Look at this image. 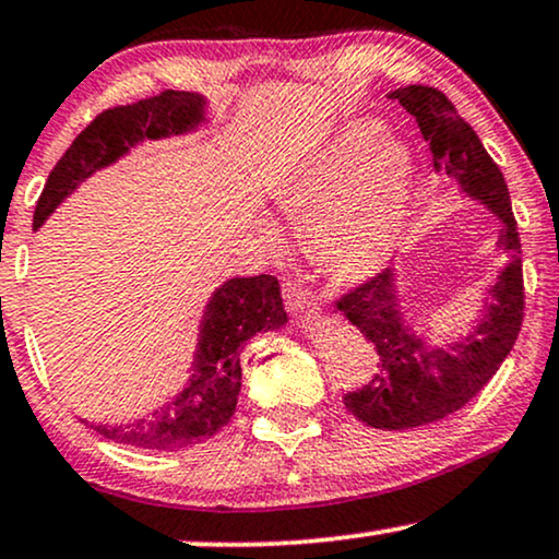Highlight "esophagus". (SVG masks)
Segmentation results:
<instances>
[{
	"mask_svg": "<svg viewBox=\"0 0 559 559\" xmlns=\"http://www.w3.org/2000/svg\"><path fill=\"white\" fill-rule=\"evenodd\" d=\"M284 301H286L288 312L296 314V317H301V314H307V312H314V304L309 301V296L304 294L299 286L292 284V281H288V284H284Z\"/></svg>",
	"mask_w": 559,
	"mask_h": 559,
	"instance_id": "34e87169",
	"label": "esophagus"
}]
</instances>
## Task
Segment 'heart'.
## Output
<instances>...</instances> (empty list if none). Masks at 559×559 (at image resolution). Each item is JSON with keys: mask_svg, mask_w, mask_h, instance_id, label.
Returning a JSON list of instances; mask_svg holds the SVG:
<instances>
[{"mask_svg": "<svg viewBox=\"0 0 559 559\" xmlns=\"http://www.w3.org/2000/svg\"><path fill=\"white\" fill-rule=\"evenodd\" d=\"M415 157L373 118L350 121L273 190V206L301 229L304 250L337 286L381 273L405 227ZM267 247L278 250L275 235Z\"/></svg>", "mask_w": 559, "mask_h": 559, "instance_id": "b5f03b06", "label": "heart"}]
</instances>
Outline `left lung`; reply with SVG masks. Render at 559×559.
<instances>
[{
    "instance_id": "1",
    "label": "left lung",
    "mask_w": 559,
    "mask_h": 559,
    "mask_svg": "<svg viewBox=\"0 0 559 559\" xmlns=\"http://www.w3.org/2000/svg\"><path fill=\"white\" fill-rule=\"evenodd\" d=\"M418 121L433 154L436 173L456 180L459 190L498 218V247L508 252L496 284L483 292L477 322L447 345H433L402 312L394 267L366 281L337 301L345 320L379 356V371L343 405L371 428L409 430L443 420L462 409L492 379L511 353L524 320L521 242L511 195L500 167L485 152L472 126L443 92L409 84L392 92Z\"/></svg>"
}]
</instances>
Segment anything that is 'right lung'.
Returning a JSON list of instances; mask_svg holds the SVG:
<instances>
[{
	"label": "right lung",
	"instance_id": "1",
	"mask_svg": "<svg viewBox=\"0 0 559 559\" xmlns=\"http://www.w3.org/2000/svg\"><path fill=\"white\" fill-rule=\"evenodd\" d=\"M209 100L198 92L165 90L133 105L110 108L72 141L48 175L33 214L38 231L56 209L97 169L116 165L141 141L186 136L209 123ZM288 322L281 286L273 275L229 278L214 288L198 324L193 364L182 390L146 418L123 426H92L110 441L150 451H178L209 441L227 426L242 390L239 350L252 335Z\"/></svg>",
	"mask_w": 559,
	"mask_h": 559
}]
</instances>
